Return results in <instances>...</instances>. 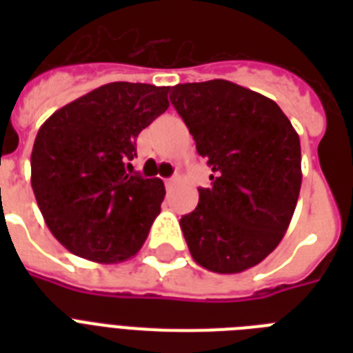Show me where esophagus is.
Returning <instances> with one entry per match:
<instances>
[{
    "instance_id": "esophagus-1",
    "label": "esophagus",
    "mask_w": 353,
    "mask_h": 353,
    "mask_svg": "<svg viewBox=\"0 0 353 353\" xmlns=\"http://www.w3.org/2000/svg\"><path fill=\"white\" fill-rule=\"evenodd\" d=\"M176 183H177V176H172V177H168V179H165L166 188H172L174 185H176Z\"/></svg>"
}]
</instances>
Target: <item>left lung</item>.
Listing matches in <instances>:
<instances>
[{
  "label": "left lung",
  "mask_w": 353,
  "mask_h": 353,
  "mask_svg": "<svg viewBox=\"0 0 353 353\" xmlns=\"http://www.w3.org/2000/svg\"><path fill=\"white\" fill-rule=\"evenodd\" d=\"M172 106L212 168L179 221L188 251L214 273H241L274 251L301 192V139L279 104L229 80L172 88Z\"/></svg>",
  "instance_id": "left-lung-1"
}]
</instances>
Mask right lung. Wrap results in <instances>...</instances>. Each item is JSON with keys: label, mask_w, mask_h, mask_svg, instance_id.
I'll use <instances>...</instances> for the list:
<instances>
[{"label": "right lung", "mask_w": 353, "mask_h": 353, "mask_svg": "<svg viewBox=\"0 0 353 353\" xmlns=\"http://www.w3.org/2000/svg\"><path fill=\"white\" fill-rule=\"evenodd\" d=\"M168 88L112 82L47 119L30 154V185L49 231L99 263L135 256L161 212L165 185L128 174L135 139L168 108ZM130 166V163H128Z\"/></svg>", "instance_id": "1"}]
</instances>
